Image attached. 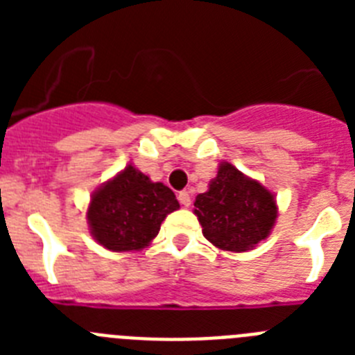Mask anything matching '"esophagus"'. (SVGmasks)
Here are the masks:
<instances>
[{"label":"esophagus","mask_w":355,"mask_h":355,"mask_svg":"<svg viewBox=\"0 0 355 355\" xmlns=\"http://www.w3.org/2000/svg\"><path fill=\"white\" fill-rule=\"evenodd\" d=\"M178 199H180V202L184 206V208H188V206H190V202H192V199H190V193H188L187 190H183V192L178 193Z\"/></svg>","instance_id":"1"}]
</instances>
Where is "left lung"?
<instances>
[{
    "mask_svg": "<svg viewBox=\"0 0 355 355\" xmlns=\"http://www.w3.org/2000/svg\"><path fill=\"white\" fill-rule=\"evenodd\" d=\"M193 206L206 240L231 252L254 249L270 234L277 218L272 192L225 162Z\"/></svg>",
    "mask_w": 355,
    "mask_h": 355,
    "instance_id": "left-lung-1",
    "label": "left lung"
}]
</instances>
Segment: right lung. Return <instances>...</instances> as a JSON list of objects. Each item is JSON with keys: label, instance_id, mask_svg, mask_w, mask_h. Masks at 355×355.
Here are the masks:
<instances>
[{"label": "right lung", "instance_id": "add662e5", "mask_svg": "<svg viewBox=\"0 0 355 355\" xmlns=\"http://www.w3.org/2000/svg\"><path fill=\"white\" fill-rule=\"evenodd\" d=\"M180 208L174 192L128 165L92 193L87 220L97 243L114 252L140 250L158 234L168 213Z\"/></svg>", "mask_w": 355, "mask_h": 355}]
</instances>
